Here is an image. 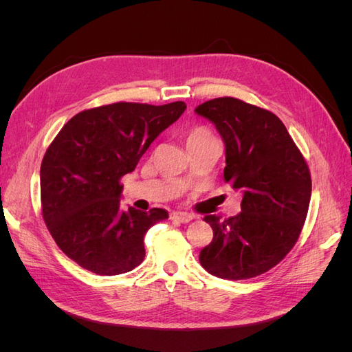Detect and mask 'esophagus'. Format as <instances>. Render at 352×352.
Instances as JSON below:
<instances>
[{
    "label": "esophagus",
    "instance_id": "obj_1",
    "mask_svg": "<svg viewBox=\"0 0 352 352\" xmlns=\"http://www.w3.org/2000/svg\"><path fill=\"white\" fill-rule=\"evenodd\" d=\"M170 219L175 220V221H179V223H189V221H192L194 216L189 214V212L175 211V212H172V216H170Z\"/></svg>",
    "mask_w": 352,
    "mask_h": 352
}]
</instances>
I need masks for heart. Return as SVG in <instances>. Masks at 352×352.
I'll list each match as a JSON object with an SVG mask.
<instances>
[{
	"instance_id": "b5f03b06",
	"label": "heart",
	"mask_w": 352,
	"mask_h": 352,
	"mask_svg": "<svg viewBox=\"0 0 352 352\" xmlns=\"http://www.w3.org/2000/svg\"><path fill=\"white\" fill-rule=\"evenodd\" d=\"M210 138H214V136H212L211 132L208 129H206V127H202V126L192 127V129H190L186 135V144L190 145V144H195L199 141L210 140Z\"/></svg>"
}]
</instances>
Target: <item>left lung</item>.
<instances>
[{"label":"left lung","instance_id":"1","mask_svg":"<svg viewBox=\"0 0 352 352\" xmlns=\"http://www.w3.org/2000/svg\"><path fill=\"white\" fill-rule=\"evenodd\" d=\"M195 113L216 126L226 148L225 180L242 194L238 216L204 217L214 235L199 263L221 279L255 278L298 241L311 198L310 170L285 124L267 110L225 97Z\"/></svg>","mask_w":352,"mask_h":352}]
</instances>
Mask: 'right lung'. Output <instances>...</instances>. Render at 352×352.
<instances>
[{
    "mask_svg": "<svg viewBox=\"0 0 352 352\" xmlns=\"http://www.w3.org/2000/svg\"><path fill=\"white\" fill-rule=\"evenodd\" d=\"M185 109L176 101L85 110L48 146L41 164L42 216L58 248L80 267L116 276L142 263L145 233L168 212L122 208L120 179Z\"/></svg>",
    "mask_w": 352,
    "mask_h": 352,
    "instance_id": "1",
    "label": "right lung"
}]
</instances>
